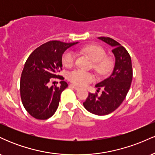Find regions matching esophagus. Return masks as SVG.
Instances as JSON below:
<instances>
[{"instance_id": "obj_1", "label": "esophagus", "mask_w": 155, "mask_h": 155, "mask_svg": "<svg viewBox=\"0 0 155 155\" xmlns=\"http://www.w3.org/2000/svg\"><path fill=\"white\" fill-rule=\"evenodd\" d=\"M70 87L71 88L74 89V90H79V89L77 86H76V85H74V84H70Z\"/></svg>"}]
</instances>
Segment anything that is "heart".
Listing matches in <instances>:
<instances>
[{
    "mask_svg": "<svg viewBox=\"0 0 155 155\" xmlns=\"http://www.w3.org/2000/svg\"><path fill=\"white\" fill-rule=\"evenodd\" d=\"M81 52L88 55L93 63L94 69L100 74L108 73L113 66L112 60L106 58V52L102 47L97 45H88L81 48ZM75 61V54L72 51L68 50L62 56V63L65 67H71ZM68 79L78 86H84L94 80V76L80 69H75L68 74Z\"/></svg>",
    "mask_w": 155,
    "mask_h": 155,
    "instance_id": "1",
    "label": "heart"
}]
</instances>
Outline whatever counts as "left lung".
Here are the masks:
<instances>
[{
    "label": "left lung",
    "instance_id": "left-lung-1",
    "mask_svg": "<svg viewBox=\"0 0 155 155\" xmlns=\"http://www.w3.org/2000/svg\"><path fill=\"white\" fill-rule=\"evenodd\" d=\"M98 38L113 47L115 65L110 76L95 85L97 92L101 89L102 94L90 92L83 105L90 113L103 116L115 111L123 102L130 87L133 68L130 56L125 48L109 37Z\"/></svg>",
    "mask_w": 155,
    "mask_h": 155
}]
</instances>
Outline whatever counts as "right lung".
I'll return each instance as SVG.
<instances>
[{"label":"right lung","mask_w":155,"mask_h":155,"mask_svg":"<svg viewBox=\"0 0 155 155\" xmlns=\"http://www.w3.org/2000/svg\"><path fill=\"white\" fill-rule=\"evenodd\" d=\"M77 43L50 41L36 48L27 59L20 79L21 100L26 111L37 120H47L58 109L60 95L68 84L60 76V87L49 88L48 84L53 78L60 76L64 51Z\"/></svg>","instance_id":"right-lung-1"}]
</instances>
